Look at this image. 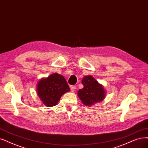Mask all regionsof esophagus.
Segmentation results:
<instances>
[{"label":"esophagus","instance_id":"1","mask_svg":"<svg viewBox=\"0 0 148 148\" xmlns=\"http://www.w3.org/2000/svg\"><path fill=\"white\" fill-rule=\"evenodd\" d=\"M76 89V86L75 85H72L71 86V90L72 91H74Z\"/></svg>","mask_w":148,"mask_h":148}]
</instances>
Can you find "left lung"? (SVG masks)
Instances as JSON below:
<instances>
[{"instance_id": "8db88e82", "label": "left lung", "mask_w": 148, "mask_h": 148, "mask_svg": "<svg viewBox=\"0 0 148 148\" xmlns=\"http://www.w3.org/2000/svg\"><path fill=\"white\" fill-rule=\"evenodd\" d=\"M82 84L84 87L78 91V96L84 105L90 106L104 99L106 93L103 86L92 76H85Z\"/></svg>"}]
</instances>
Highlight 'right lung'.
I'll list each match as a JSON object with an SVG mask.
<instances>
[{"instance_id": "1", "label": "right lung", "mask_w": 148, "mask_h": 148, "mask_svg": "<svg viewBox=\"0 0 148 148\" xmlns=\"http://www.w3.org/2000/svg\"><path fill=\"white\" fill-rule=\"evenodd\" d=\"M69 90L64 77L57 73L41 80L37 86L38 95L44 104L47 107L57 105L62 96Z\"/></svg>"}]
</instances>
